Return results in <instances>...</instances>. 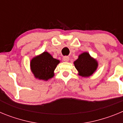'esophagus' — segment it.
Segmentation results:
<instances>
[{
  "instance_id": "34e87169",
  "label": "esophagus",
  "mask_w": 123,
  "mask_h": 123,
  "mask_svg": "<svg viewBox=\"0 0 123 123\" xmlns=\"http://www.w3.org/2000/svg\"><path fill=\"white\" fill-rule=\"evenodd\" d=\"M63 60L65 61V62H68L69 60V56H63Z\"/></svg>"
}]
</instances>
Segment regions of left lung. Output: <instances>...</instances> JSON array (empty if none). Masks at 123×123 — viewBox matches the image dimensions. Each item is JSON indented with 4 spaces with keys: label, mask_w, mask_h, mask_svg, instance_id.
<instances>
[{
    "label": "left lung",
    "mask_w": 123,
    "mask_h": 123,
    "mask_svg": "<svg viewBox=\"0 0 123 123\" xmlns=\"http://www.w3.org/2000/svg\"><path fill=\"white\" fill-rule=\"evenodd\" d=\"M76 69L78 70V75L84 78L92 76L98 68V62L90 55L87 52H84L78 56V58L74 62Z\"/></svg>",
    "instance_id": "1"
}]
</instances>
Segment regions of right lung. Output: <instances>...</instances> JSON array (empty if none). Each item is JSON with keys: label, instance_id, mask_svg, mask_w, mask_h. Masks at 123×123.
I'll use <instances>...</instances> for the list:
<instances>
[{"label": "right lung", "instance_id": "add662e5", "mask_svg": "<svg viewBox=\"0 0 123 123\" xmlns=\"http://www.w3.org/2000/svg\"><path fill=\"white\" fill-rule=\"evenodd\" d=\"M60 62L49 52H44L31 59L30 68L35 78L47 81L54 76L55 69Z\"/></svg>", "mask_w": 123, "mask_h": 123}]
</instances>
